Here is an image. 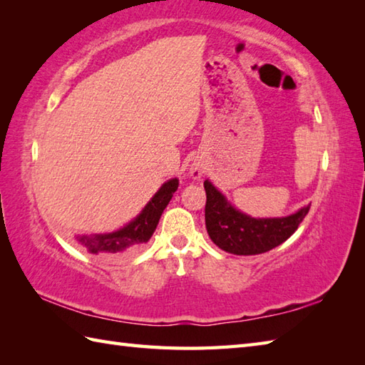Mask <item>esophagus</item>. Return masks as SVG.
<instances>
[{
	"label": "esophagus",
	"mask_w": 365,
	"mask_h": 365,
	"mask_svg": "<svg viewBox=\"0 0 365 365\" xmlns=\"http://www.w3.org/2000/svg\"><path fill=\"white\" fill-rule=\"evenodd\" d=\"M191 175L195 177V178H199L200 175H202V168H200V166H195V168H191Z\"/></svg>",
	"instance_id": "34e87169"
}]
</instances>
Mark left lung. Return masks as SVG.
<instances>
[{"mask_svg":"<svg viewBox=\"0 0 365 365\" xmlns=\"http://www.w3.org/2000/svg\"><path fill=\"white\" fill-rule=\"evenodd\" d=\"M204 188L208 235L222 251L237 255L262 254L284 243L311 208L307 205L285 218H252L232 207L208 180L204 182Z\"/></svg>","mask_w":365,"mask_h":365,"instance_id":"left-lung-1","label":"left lung"}]
</instances>
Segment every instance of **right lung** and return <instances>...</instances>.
<instances>
[{
  "instance_id": "obj_1",
  "label": "right lung",
  "mask_w": 365,
  "mask_h": 365,
  "mask_svg": "<svg viewBox=\"0 0 365 365\" xmlns=\"http://www.w3.org/2000/svg\"><path fill=\"white\" fill-rule=\"evenodd\" d=\"M177 188L178 180L177 178H170L166 183H163V187L155 192V196L143 208V212L133 221L128 222L125 227L111 232V234L92 237L83 235L76 237V240L92 254L120 257V255H128L135 252L150 240L155 229H157L163 210L169 204V200L173 199V195L177 191Z\"/></svg>"
}]
</instances>
